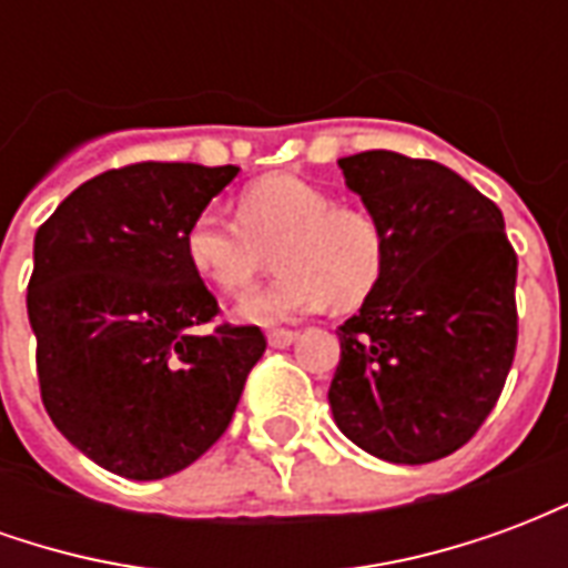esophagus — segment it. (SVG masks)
<instances>
[{"label": "esophagus", "instance_id": "esophagus-1", "mask_svg": "<svg viewBox=\"0 0 568 568\" xmlns=\"http://www.w3.org/2000/svg\"><path fill=\"white\" fill-rule=\"evenodd\" d=\"M297 341V332H292V328H273V332H267V344L273 346V349H285V346H292Z\"/></svg>", "mask_w": 568, "mask_h": 568}]
</instances>
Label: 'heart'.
<instances>
[{
    "mask_svg": "<svg viewBox=\"0 0 568 568\" xmlns=\"http://www.w3.org/2000/svg\"><path fill=\"white\" fill-rule=\"evenodd\" d=\"M283 273L240 301L236 316L255 325L304 313L358 307L386 271V227L358 203H337L332 191L301 175H264L240 191L236 219L215 206L200 210L185 231V258L224 295H243L273 264Z\"/></svg>",
    "mask_w": 568,
    "mask_h": 568,
    "instance_id": "1",
    "label": "heart"
}]
</instances>
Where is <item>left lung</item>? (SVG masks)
<instances>
[{"label":"left lung","instance_id":"left-lung-1","mask_svg":"<svg viewBox=\"0 0 568 568\" xmlns=\"http://www.w3.org/2000/svg\"><path fill=\"white\" fill-rule=\"evenodd\" d=\"M386 227V271L337 328L334 423L377 459L435 463L475 438L517 349V252L501 210L444 163L341 158Z\"/></svg>","mask_w":568,"mask_h":568}]
</instances>
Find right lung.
<instances>
[{
	"label": "right lung",
	"mask_w": 568,
	"mask_h": 568,
	"mask_svg": "<svg viewBox=\"0 0 568 568\" xmlns=\"http://www.w3.org/2000/svg\"><path fill=\"white\" fill-rule=\"evenodd\" d=\"M240 166L142 161L93 175L36 231L27 313L48 417L130 480L200 459L231 426L258 325L222 322L185 231Z\"/></svg>",
	"instance_id": "add662e5"
}]
</instances>
